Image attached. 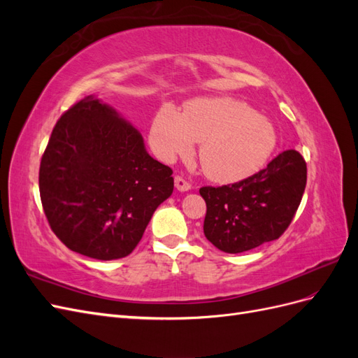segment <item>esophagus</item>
Here are the masks:
<instances>
[{
	"mask_svg": "<svg viewBox=\"0 0 358 358\" xmlns=\"http://www.w3.org/2000/svg\"><path fill=\"white\" fill-rule=\"evenodd\" d=\"M175 187H176V189L180 191V192H187V191L191 189L189 183H188L185 179H183V178H180V176H176V178H175Z\"/></svg>",
	"mask_w": 358,
	"mask_h": 358,
	"instance_id": "34e87169",
	"label": "esophagus"
}]
</instances>
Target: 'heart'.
<instances>
[{"label":"heart","mask_w":358,"mask_h":358,"mask_svg":"<svg viewBox=\"0 0 358 358\" xmlns=\"http://www.w3.org/2000/svg\"><path fill=\"white\" fill-rule=\"evenodd\" d=\"M149 142L155 154L171 162L200 145L204 175L218 183L246 179L262 169L273 154L278 136L273 124L241 100L197 99L179 113L164 104L149 128Z\"/></svg>","instance_id":"heart-1"}]
</instances>
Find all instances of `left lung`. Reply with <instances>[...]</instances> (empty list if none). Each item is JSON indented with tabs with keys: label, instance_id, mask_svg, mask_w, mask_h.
Returning <instances> with one entry per match:
<instances>
[{
	"label": "left lung",
	"instance_id": "8db88e82",
	"mask_svg": "<svg viewBox=\"0 0 358 358\" xmlns=\"http://www.w3.org/2000/svg\"><path fill=\"white\" fill-rule=\"evenodd\" d=\"M306 175L305 159L289 149L233 185L200 188L208 208L203 225L206 239L227 254L279 239L299 209Z\"/></svg>",
	"mask_w": 358,
	"mask_h": 358
}]
</instances>
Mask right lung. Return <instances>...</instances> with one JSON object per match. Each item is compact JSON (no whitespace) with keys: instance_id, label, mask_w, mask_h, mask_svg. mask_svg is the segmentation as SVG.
Masks as SVG:
<instances>
[{"instance_id":"obj_1","label":"right lung","mask_w":358,"mask_h":358,"mask_svg":"<svg viewBox=\"0 0 358 358\" xmlns=\"http://www.w3.org/2000/svg\"><path fill=\"white\" fill-rule=\"evenodd\" d=\"M171 169L143 137L95 95L71 106L40 162V197L52 231L95 259L133 252L158 206L173 192Z\"/></svg>"}]
</instances>
